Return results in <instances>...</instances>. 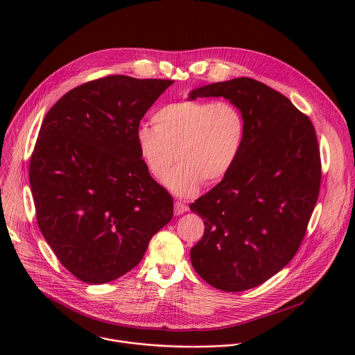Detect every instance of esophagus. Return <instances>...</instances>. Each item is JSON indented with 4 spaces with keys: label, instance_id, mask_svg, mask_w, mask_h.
I'll list each match as a JSON object with an SVG mask.
<instances>
[{
    "label": "esophagus",
    "instance_id": "esophagus-1",
    "mask_svg": "<svg viewBox=\"0 0 355 355\" xmlns=\"http://www.w3.org/2000/svg\"><path fill=\"white\" fill-rule=\"evenodd\" d=\"M187 209H188V208H187L184 204H181L180 200H177L175 204H174V214H175L177 216H180V215H182L184 212H187Z\"/></svg>",
    "mask_w": 355,
    "mask_h": 355
}]
</instances>
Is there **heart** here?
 <instances>
[{"mask_svg": "<svg viewBox=\"0 0 355 355\" xmlns=\"http://www.w3.org/2000/svg\"><path fill=\"white\" fill-rule=\"evenodd\" d=\"M153 121L155 126L140 125L136 130L139 155L155 178L164 177L178 160L164 182L181 198L195 195L202 182L223 178L245 135L244 116L229 101H180L160 108Z\"/></svg>", "mask_w": 355, "mask_h": 355, "instance_id": "1", "label": "heart"}]
</instances>
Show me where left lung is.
Segmentation results:
<instances>
[{"label": "left lung", "instance_id": "1", "mask_svg": "<svg viewBox=\"0 0 355 355\" xmlns=\"http://www.w3.org/2000/svg\"><path fill=\"white\" fill-rule=\"evenodd\" d=\"M223 96L243 114L245 135L232 170L189 209L205 223L191 263L216 289L261 285L296 254L320 188L315 128L291 101L241 77L192 89L188 99Z\"/></svg>", "mask_w": 355, "mask_h": 355}]
</instances>
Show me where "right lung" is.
Masks as SVG:
<instances>
[{"instance_id": "add662e5", "label": "right lung", "mask_w": 355, "mask_h": 355, "mask_svg": "<svg viewBox=\"0 0 355 355\" xmlns=\"http://www.w3.org/2000/svg\"><path fill=\"white\" fill-rule=\"evenodd\" d=\"M173 83L89 81L64 94L42 122L29 164L37 225L83 282L107 284L130 271L173 218V196L150 177L135 139Z\"/></svg>"}]
</instances>
